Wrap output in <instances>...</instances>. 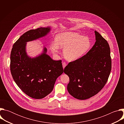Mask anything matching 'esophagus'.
<instances>
[{"mask_svg": "<svg viewBox=\"0 0 124 124\" xmlns=\"http://www.w3.org/2000/svg\"><path fill=\"white\" fill-rule=\"evenodd\" d=\"M62 66H63V69H64L65 67L67 66V63H66V62H63L62 63Z\"/></svg>", "mask_w": 124, "mask_h": 124, "instance_id": "34e87169", "label": "esophagus"}]
</instances>
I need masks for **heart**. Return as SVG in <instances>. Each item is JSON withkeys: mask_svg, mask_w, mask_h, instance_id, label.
Returning a JSON list of instances; mask_svg holds the SVG:
<instances>
[{"mask_svg": "<svg viewBox=\"0 0 124 124\" xmlns=\"http://www.w3.org/2000/svg\"><path fill=\"white\" fill-rule=\"evenodd\" d=\"M91 42L86 36L74 32H66L57 35L55 43H51L50 48L53 54H57L58 47L64 48L63 55L68 61L78 59L89 49Z\"/></svg>", "mask_w": 124, "mask_h": 124, "instance_id": "1", "label": "heart"}]
</instances>
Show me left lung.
Instances as JSON below:
<instances>
[{
    "label": "left lung",
    "mask_w": 124,
    "mask_h": 124,
    "mask_svg": "<svg viewBox=\"0 0 124 124\" xmlns=\"http://www.w3.org/2000/svg\"><path fill=\"white\" fill-rule=\"evenodd\" d=\"M96 42L87 54L70 62L64 72L70 78L69 94L86 100L98 94L105 85L111 70L110 47L107 41L95 31Z\"/></svg>",
    "instance_id": "1"
}]
</instances>
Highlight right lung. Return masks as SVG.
<instances>
[{"mask_svg": "<svg viewBox=\"0 0 124 124\" xmlns=\"http://www.w3.org/2000/svg\"><path fill=\"white\" fill-rule=\"evenodd\" d=\"M50 28L40 27L24 33L13 45L10 56V70L12 77L20 89L28 96L41 99L51 92L57 78L63 73L62 61L52 60L43 54L35 58L26 54V42L43 37Z\"/></svg>", "mask_w": 124, "mask_h": 124, "instance_id": "right-lung-1", "label": "right lung"}]
</instances>
